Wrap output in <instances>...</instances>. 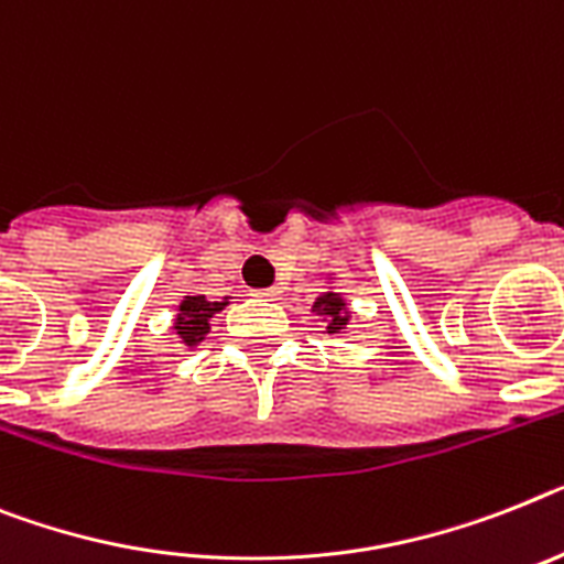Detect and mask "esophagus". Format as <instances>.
<instances>
[{
  "label": "esophagus",
  "instance_id": "obj_1",
  "mask_svg": "<svg viewBox=\"0 0 564 564\" xmlns=\"http://www.w3.org/2000/svg\"><path fill=\"white\" fill-rule=\"evenodd\" d=\"M254 295L263 297V301H278V297H281V290H278V286H269V290H260L254 292Z\"/></svg>",
  "mask_w": 564,
  "mask_h": 564
}]
</instances>
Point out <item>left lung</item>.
<instances>
[{
    "label": "left lung",
    "instance_id": "8db88e82",
    "mask_svg": "<svg viewBox=\"0 0 564 564\" xmlns=\"http://www.w3.org/2000/svg\"><path fill=\"white\" fill-rule=\"evenodd\" d=\"M326 281L333 283L335 278H326ZM312 312H315V315L324 321L326 335H344L349 329V321H352V310H349L347 297L335 290H326L324 295L315 297Z\"/></svg>",
    "mask_w": 564,
    "mask_h": 564
}]
</instances>
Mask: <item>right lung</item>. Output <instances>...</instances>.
Listing matches in <instances>:
<instances>
[{
	"mask_svg": "<svg viewBox=\"0 0 564 564\" xmlns=\"http://www.w3.org/2000/svg\"><path fill=\"white\" fill-rule=\"evenodd\" d=\"M231 295H224L220 301H209L206 295H183V301L177 304V315H174V335L180 338L183 347H197L206 340L212 329V318H215L217 312H224L226 306L231 304Z\"/></svg>",
	"mask_w": 564,
	"mask_h": 564,
	"instance_id": "right-lung-1",
	"label": "right lung"
}]
</instances>
